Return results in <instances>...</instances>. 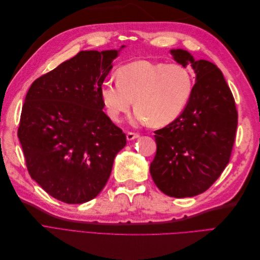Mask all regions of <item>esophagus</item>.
<instances>
[{"mask_svg": "<svg viewBox=\"0 0 260 260\" xmlns=\"http://www.w3.org/2000/svg\"><path fill=\"white\" fill-rule=\"evenodd\" d=\"M137 138H139V133H136V132H128L127 133V140L128 141H132V140H135Z\"/></svg>", "mask_w": 260, "mask_h": 260, "instance_id": "34e87169", "label": "esophagus"}]
</instances>
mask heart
Listing matches in <instances>:
<instances>
[{
    "label": "heart",
    "instance_id": "b5f03b06",
    "mask_svg": "<svg viewBox=\"0 0 260 260\" xmlns=\"http://www.w3.org/2000/svg\"><path fill=\"white\" fill-rule=\"evenodd\" d=\"M117 80L101 85V99L113 121L127 113L135 100V119L154 125L176 120L190 101L194 81L179 64L136 60L117 70Z\"/></svg>",
    "mask_w": 260,
    "mask_h": 260
}]
</instances>
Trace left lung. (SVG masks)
I'll return each instance as SVG.
<instances>
[{
    "label": "left lung",
    "instance_id": "8db88e82",
    "mask_svg": "<svg viewBox=\"0 0 260 260\" xmlns=\"http://www.w3.org/2000/svg\"><path fill=\"white\" fill-rule=\"evenodd\" d=\"M196 75L192 96L176 120L156 130V155L149 172L159 190L171 198H192L214 184L230 161L238 128L232 92L215 64L194 60L184 50H171Z\"/></svg>",
    "mask_w": 260,
    "mask_h": 260
}]
</instances>
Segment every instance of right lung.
I'll list each match as a JSON object with an SVG mask.
<instances>
[{
    "label": "right lung",
    "mask_w": 260,
    "mask_h": 260,
    "mask_svg": "<svg viewBox=\"0 0 260 260\" xmlns=\"http://www.w3.org/2000/svg\"><path fill=\"white\" fill-rule=\"evenodd\" d=\"M118 52L81 51L28 90L17 132L26 166L30 177L60 202L96 198L127 143L103 112L100 92Z\"/></svg>",
    "instance_id": "obj_1"
}]
</instances>
